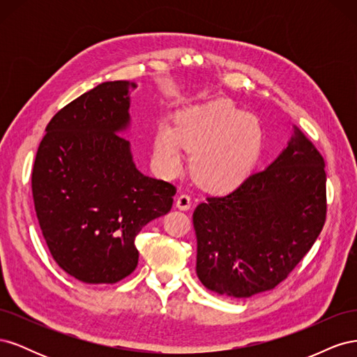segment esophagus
<instances>
[{"label": "esophagus", "instance_id": "1", "mask_svg": "<svg viewBox=\"0 0 357 357\" xmlns=\"http://www.w3.org/2000/svg\"><path fill=\"white\" fill-rule=\"evenodd\" d=\"M176 205H177V208H180V210H189L190 205H192V198L189 195H186V193H181L180 197H177Z\"/></svg>", "mask_w": 357, "mask_h": 357}]
</instances>
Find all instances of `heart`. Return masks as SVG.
I'll list each match as a JSON object with an SVG mask.
<instances>
[{"label": "heart", "instance_id": "b5f03b06", "mask_svg": "<svg viewBox=\"0 0 357 357\" xmlns=\"http://www.w3.org/2000/svg\"><path fill=\"white\" fill-rule=\"evenodd\" d=\"M262 128L257 119L226 101L183 110L176 126L155 129L153 153L160 169L176 176L185 167V147L192 152V172L201 186L231 192L250 176L261 156Z\"/></svg>", "mask_w": 357, "mask_h": 357}]
</instances>
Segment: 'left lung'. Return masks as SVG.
Segmentation results:
<instances>
[{
	"instance_id": "1",
	"label": "left lung",
	"mask_w": 357,
	"mask_h": 357,
	"mask_svg": "<svg viewBox=\"0 0 357 357\" xmlns=\"http://www.w3.org/2000/svg\"><path fill=\"white\" fill-rule=\"evenodd\" d=\"M326 211L325 159L294 125L271 165L193 211L198 278L234 298L274 289L310 252Z\"/></svg>"
}]
</instances>
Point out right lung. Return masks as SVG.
Returning a JSON list of instances; mask_svg holds the SVG:
<instances>
[{
  "instance_id": "add662e5",
  "label": "right lung",
  "mask_w": 357,
  "mask_h": 357,
  "mask_svg": "<svg viewBox=\"0 0 357 357\" xmlns=\"http://www.w3.org/2000/svg\"><path fill=\"white\" fill-rule=\"evenodd\" d=\"M129 84L105 82L47 123L32 167V198L56 264L84 283H117L138 264L135 236L167 214L176 186L139 172L129 143Z\"/></svg>"
}]
</instances>
